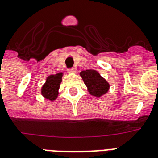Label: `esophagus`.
Wrapping results in <instances>:
<instances>
[{
    "label": "esophagus",
    "mask_w": 158,
    "mask_h": 158,
    "mask_svg": "<svg viewBox=\"0 0 158 158\" xmlns=\"http://www.w3.org/2000/svg\"><path fill=\"white\" fill-rule=\"evenodd\" d=\"M67 72H68L69 74H75V73H76V71H75L74 68H71L67 70Z\"/></svg>",
    "instance_id": "34e87169"
}]
</instances>
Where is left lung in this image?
<instances>
[{
    "label": "left lung",
    "instance_id": "obj_1",
    "mask_svg": "<svg viewBox=\"0 0 158 158\" xmlns=\"http://www.w3.org/2000/svg\"><path fill=\"white\" fill-rule=\"evenodd\" d=\"M87 88V91L95 97L105 95L110 88V84L99 72L93 69L83 71L79 73Z\"/></svg>",
    "mask_w": 158,
    "mask_h": 158
}]
</instances>
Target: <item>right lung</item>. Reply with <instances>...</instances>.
Wrapping results in <instances>:
<instances>
[{
  "instance_id": "obj_1",
  "label": "right lung",
  "mask_w": 158,
  "mask_h": 158,
  "mask_svg": "<svg viewBox=\"0 0 158 158\" xmlns=\"http://www.w3.org/2000/svg\"><path fill=\"white\" fill-rule=\"evenodd\" d=\"M63 76V72H59L56 75H49L46 79V82L41 88V94L46 99L54 101L59 96V90L62 78Z\"/></svg>"
}]
</instances>
